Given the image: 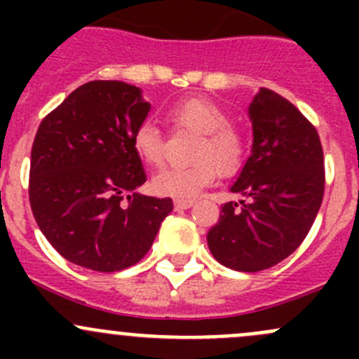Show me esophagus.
Wrapping results in <instances>:
<instances>
[{
    "instance_id": "esophagus-1",
    "label": "esophagus",
    "mask_w": 359,
    "mask_h": 359,
    "mask_svg": "<svg viewBox=\"0 0 359 359\" xmlns=\"http://www.w3.org/2000/svg\"><path fill=\"white\" fill-rule=\"evenodd\" d=\"M173 205H175V210H187L194 205V200H189V198L187 200H175Z\"/></svg>"
}]
</instances>
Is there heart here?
Listing matches in <instances>:
<instances>
[{
    "mask_svg": "<svg viewBox=\"0 0 359 359\" xmlns=\"http://www.w3.org/2000/svg\"><path fill=\"white\" fill-rule=\"evenodd\" d=\"M166 119L175 130L196 132L198 139L191 151L193 163L166 166L153 177L151 189L158 196L187 200L212 184L219 172L231 175L240 170L245 158L243 133L229 123L219 104L205 97H187L168 107ZM132 146L144 165L159 166L165 159V137L153 123L137 126Z\"/></svg>",
    "mask_w": 359,
    "mask_h": 359,
    "instance_id": "obj_1",
    "label": "heart"
}]
</instances>
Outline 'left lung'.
<instances>
[{"mask_svg": "<svg viewBox=\"0 0 359 359\" xmlns=\"http://www.w3.org/2000/svg\"><path fill=\"white\" fill-rule=\"evenodd\" d=\"M252 156L233 184L229 201L208 231V248L222 266L259 273L295 252L309 233L325 193L320 135L295 106L260 88L248 109Z\"/></svg>", "mask_w": 359, "mask_h": 359, "instance_id": "left-lung-1", "label": "left lung"}]
</instances>
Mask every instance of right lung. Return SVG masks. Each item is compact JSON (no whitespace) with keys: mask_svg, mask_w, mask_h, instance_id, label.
Here are the masks:
<instances>
[{"mask_svg":"<svg viewBox=\"0 0 359 359\" xmlns=\"http://www.w3.org/2000/svg\"><path fill=\"white\" fill-rule=\"evenodd\" d=\"M149 109L137 86L90 81L39 123L29 203L50 245L76 266L99 273L133 266L173 210L172 198L135 193L146 173L132 139Z\"/></svg>","mask_w":359,"mask_h":359,"instance_id":"obj_1","label":"right lung"}]
</instances>
